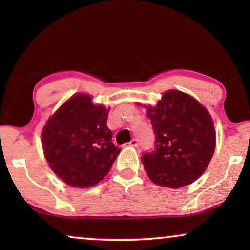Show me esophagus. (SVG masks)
Returning <instances> with one entry per match:
<instances>
[{"instance_id": "esophagus-1", "label": "esophagus", "mask_w": 250, "mask_h": 250, "mask_svg": "<svg viewBox=\"0 0 250 250\" xmlns=\"http://www.w3.org/2000/svg\"><path fill=\"white\" fill-rule=\"evenodd\" d=\"M129 146H139V141L136 139H133V140H131V142H129Z\"/></svg>"}]
</instances>
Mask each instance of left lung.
<instances>
[{
	"label": "left lung",
	"mask_w": 250,
	"mask_h": 250,
	"mask_svg": "<svg viewBox=\"0 0 250 250\" xmlns=\"http://www.w3.org/2000/svg\"><path fill=\"white\" fill-rule=\"evenodd\" d=\"M155 134V148L142 156L149 179L166 188H181L196 181L215 151L213 121L196 99L168 91L156 107H146Z\"/></svg>",
	"instance_id": "1"
}]
</instances>
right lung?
I'll return each mask as SVG.
<instances>
[{
	"mask_svg": "<svg viewBox=\"0 0 250 250\" xmlns=\"http://www.w3.org/2000/svg\"><path fill=\"white\" fill-rule=\"evenodd\" d=\"M109 110L77 94L58 109L42 132L44 156L63 182L87 188L104 179L119 155L107 126Z\"/></svg>",
	"mask_w": 250,
	"mask_h": 250,
	"instance_id": "right-lung-1",
	"label": "right lung"
}]
</instances>
